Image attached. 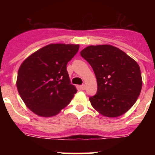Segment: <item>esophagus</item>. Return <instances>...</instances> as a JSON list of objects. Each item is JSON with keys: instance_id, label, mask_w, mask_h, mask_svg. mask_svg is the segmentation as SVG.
Masks as SVG:
<instances>
[{"instance_id": "34e87169", "label": "esophagus", "mask_w": 155, "mask_h": 155, "mask_svg": "<svg viewBox=\"0 0 155 155\" xmlns=\"http://www.w3.org/2000/svg\"><path fill=\"white\" fill-rule=\"evenodd\" d=\"M80 87L82 89V90H85V87H86V86H85V85H81V86H80Z\"/></svg>"}]
</instances>
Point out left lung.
<instances>
[{
  "mask_svg": "<svg viewBox=\"0 0 155 155\" xmlns=\"http://www.w3.org/2000/svg\"><path fill=\"white\" fill-rule=\"evenodd\" d=\"M80 54L93 68L97 82V94L89 97L92 107L110 118L127 112L140 96L143 85L137 61L111 45L89 46Z\"/></svg>",
  "mask_w": 155,
  "mask_h": 155,
  "instance_id": "obj_1",
  "label": "left lung"
}]
</instances>
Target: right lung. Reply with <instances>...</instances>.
Returning a JSON list of instances; mask_svg holds the SVG:
<instances>
[{
	"label": "right lung",
	"instance_id": "1",
	"mask_svg": "<svg viewBox=\"0 0 155 155\" xmlns=\"http://www.w3.org/2000/svg\"><path fill=\"white\" fill-rule=\"evenodd\" d=\"M79 45L55 43L37 50L20 66L16 86L29 109L41 117L56 115L76 93L70 84L67 64Z\"/></svg>",
	"mask_w": 155,
	"mask_h": 155
}]
</instances>
